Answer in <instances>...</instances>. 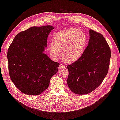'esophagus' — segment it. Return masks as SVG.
I'll use <instances>...</instances> for the list:
<instances>
[{
  "mask_svg": "<svg viewBox=\"0 0 120 120\" xmlns=\"http://www.w3.org/2000/svg\"><path fill=\"white\" fill-rule=\"evenodd\" d=\"M65 67V66L64 65H63V64H60V66H59V68H58V69L60 70V69H61V68H64Z\"/></svg>",
  "mask_w": 120,
  "mask_h": 120,
  "instance_id": "obj_1",
  "label": "esophagus"
}]
</instances>
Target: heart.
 <instances>
[{"mask_svg": "<svg viewBox=\"0 0 120 120\" xmlns=\"http://www.w3.org/2000/svg\"><path fill=\"white\" fill-rule=\"evenodd\" d=\"M87 41V37L83 31L70 29L56 33L53 37L54 42L48 45V49L53 58H58L62 52L63 57L66 62L73 63L83 55Z\"/></svg>", "mask_w": 120, "mask_h": 120, "instance_id": "obj_1", "label": "heart"}]
</instances>
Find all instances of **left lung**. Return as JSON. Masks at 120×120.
Masks as SVG:
<instances>
[{"mask_svg":"<svg viewBox=\"0 0 120 120\" xmlns=\"http://www.w3.org/2000/svg\"><path fill=\"white\" fill-rule=\"evenodd\" d=\"M90 38L83 55L68 65V85L74 93L85 95L99 86L106 76L109 66L111 49L101 33L89 30Z\"/></svg>","mask_w":120,"mask_h":120,"instance_id":"1","label":"left lung"}]
</instances>
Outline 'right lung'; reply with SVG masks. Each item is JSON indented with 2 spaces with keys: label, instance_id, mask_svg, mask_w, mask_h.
I'll use <instances>...</instances> for the list:
<instances>
[{
  "label": "right lung",
  "instance_id": "add662e5",
  "mask_svg": "<svg viewBox=\"0 0 120 120\" xmlns=\"http://www.w3.org/2000/svg\"><path fill=\"white\" fill-rule=\"evenodd\" d=\"M54 27L33 26L18 33L7 52L9 76L15 87L28 95H38L49 85L58 63L44 53Z\"/></svg>",
  "mask_w": 120,
  "mask_h": 120
}]
</instances>
